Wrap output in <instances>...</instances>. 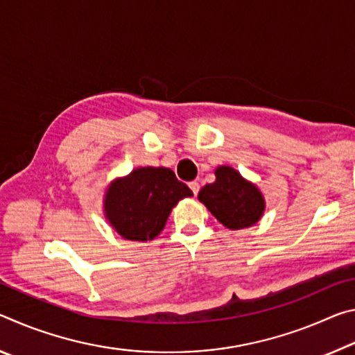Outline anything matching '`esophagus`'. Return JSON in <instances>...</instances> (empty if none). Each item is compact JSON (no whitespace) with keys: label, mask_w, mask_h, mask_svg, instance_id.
<instances>
[{"label":"esophagus","mask_w":355,"mask_h":355,"mask_svg":"<svg viewBox=\"0 0 355 355\" xmlns=\"http://www.w3.org/2000/svg\"><path fill=\"white\" fill-rule=\"evenodd\" d=\"M189 185H190L191 191H193V195H198V191H200V182H198V181H191Z\"/></svg>","instance_id":"obj_1"}]
</instances>
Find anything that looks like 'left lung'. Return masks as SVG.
<instances>
[{
    "label": "left lung",
    "mask_w": 355,
    "mask_h": 355,
    "mask_svg": "<svg viewBox=\"0 0 355 355\" xmlns=\"http://www.w3.org/2000/svg\"><path fill=\"white\" fill-rule=\"evenodd\" d=\"M216 176V182L200 190L198 200L226 228L241 230L257 223L264 212L259 190L230 166L217 168Z\"/></svg>",
    "instance_id": "left-lung-1"
}]
</instances>
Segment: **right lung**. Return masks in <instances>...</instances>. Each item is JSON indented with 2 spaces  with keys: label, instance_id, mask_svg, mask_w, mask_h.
Segmentation results:
<instances>
[{
  "label": "right lung",
  "instance_id": "add662e5",
  "mask_svg": "<svg viewBox=\"0 0 355 355\" xmlns=\"http://www.w3.org/2000/svg\"><path fill=\"white\" fill-rule=\"evenodd\" d=\"M191 195L168 168H138L110 185L107 217L124 239L146 242L160 234L176 202Z\"/></svg>",
  "mask_w": 355,
  "mask_h": 355
}]
</instances>
